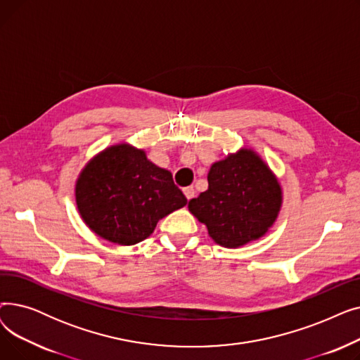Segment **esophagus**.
<instances>
[{
    "mask_svg": "<svg viewBox=\"0 0 360 360\" xmlns=\"http://www.w3.org/2000/svg\"><path fill=\"white\" fill-rule=\"evenodd\" d=\"M184 194H185V197H186L188 201H190L191 198H194V195H195L194 186H186V188H184Z\"/></svg>",
    "mask_w": 360,
    "mask_h": 360,
    "instance_id": "obj_1",
    "label": "esophagus"
}]
</instances>
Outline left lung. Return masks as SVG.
<instances>
[{
    "instance_id": "left-lung-1",
    "label": "left lung",
    "mask_w": 360,
    "mask_h": 360,
    "mask_svg": "<svg viewBox=\"0 0 360 360\" xmlns=\"http://www.w3.org/2000/svg\"><path fill=\"white\" fill-rule=\"evenodd\" d=\"M209 190L190 200V210L210 238L224 248H239L262 238L283 202L278 179L254 150L243 147L212 165Z\"/></svg>"
}]
</instances>
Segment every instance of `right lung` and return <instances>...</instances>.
<instances>
[{
    "label": "right lung",
    "instance_id": "add662e5",
    "mask_svg": "<svg viewBox=\"0 0 360 360\" xmlns=\"http://www.w3.org/2000/svg\"><path fill=\"white\" fill-rule=\"evenodd\" d=\"M75 202L91 232L118 245H136L188 201L169 170L151 163L144 150L120 143L83 167Z\"/></svg>",
    "mask_w": 360,
    "mask_h": 360
}]
</instances>
